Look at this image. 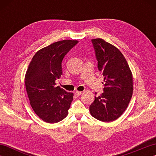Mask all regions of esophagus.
<instances>
[{
  "instance_id": "esophagus-1",
  "label": "esophagus",
  "mask_w": 156,
  "mask_h": 156,
  "mask_svg": "<svg viewBox=\"0 0 156 156\" xmlns=\"http://www.w3.org/2000/svg\"><path fill=\"white\" fill-rule=\"evenodd\" d=\"M82 94V92H80V91H76L75 92V94H76V97H79V96H80Z\"/></svg>"
}]
</instances>
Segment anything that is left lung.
<instances>
[{
  "mask_svg": "<svg viewBox=\"0 0 156 156\" xmlns=\"http://www.w3.org/2000/svg\"><path fill=\"white\" fill-rule=\"evenodd\" d=\"M98 70L104 78L103 92L90 105L92 117L103 122L117 119L123 113L133 94V76L124 55L100 38L92 39ZM97 93H95V94Z\"/></svg>",
  "mask_w": 156,
  "mask_h": 156,
  "instance_id": "left-lung-1",
  "label": "left lung"
}]
</instances>
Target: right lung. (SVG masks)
<instances>
[{
    "label": "right lung",
    "instance_id": "1",
    "mask_svg": "<svg viewBox=\"0 0 156 156\" xmlns=\"http://www.w3.org/2000/svg\"><path fill=\"white\" fill-rule=\"evenodd\" d=\"M78 43L55 42L39 50L29 65L25 78L26 90L33 110L46 122H58L68 114L74 94L57 87L55 80L62 75L64 56Z\"/></svg>",
    "mask_w": 156,
    "mask_h": 156
}]
</instances>
